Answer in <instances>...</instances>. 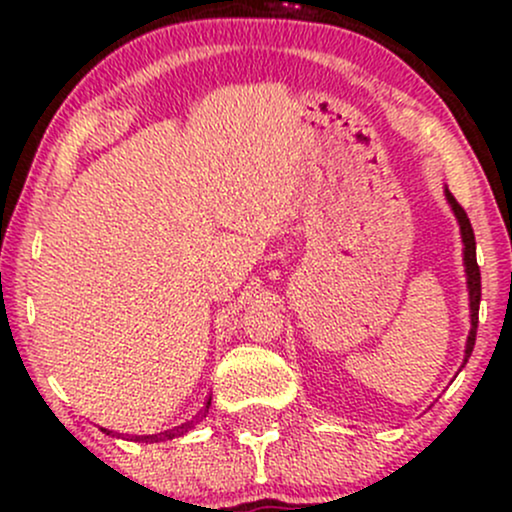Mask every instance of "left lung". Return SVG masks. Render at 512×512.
Segmentation results:
<instances>
[{"instance_id": "left-lung-1", "label": "left lung", "mask_w": 512, "mask_h": 512, "mask_svg": "<svg viewBox=\"0 0 512 512\" xmlns=\"http://www.w3.org/2000/svg\"><path fill=\"white\" fill-rule=\"evenodd\" d=\"M452 211H455L457 221H460L462 231V243H464V267H467V289H469V310H472V330L467 337V349H464V363L472 356L474 342H477V325H479V303H481V272L477 264V240H474L472 223H469L467 211L462 209V204L452 197L450 190H445Z\"/></svg>"}]
</instances>
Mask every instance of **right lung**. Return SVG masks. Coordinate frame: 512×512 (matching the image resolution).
<instances>
[{
	"label": "right lung",
	"instance_id": "obj_1",
	"mask_svg": "<svg viewBox=\"0 0 512 512\" xmlns=\"http://www.w3.org/2000/svg\"><path fill=\"white\" fill-rule=\"evenodd\" d=\"M209 404H211V397H209L207 407H204V414H207V411H209ZM204 414H202V416H204ZM187 428H190V421H187V424L178 426V428H170V431H163V433H151V436H134V440H142V443H158V440H170V438H175V436H178V433L187 431Z\"/></svg>",
	"mask_w": 512,
	"mask_h": 512
}]
</instances>
